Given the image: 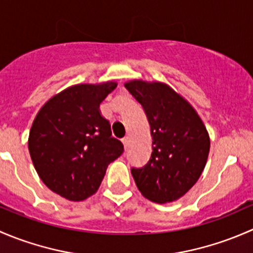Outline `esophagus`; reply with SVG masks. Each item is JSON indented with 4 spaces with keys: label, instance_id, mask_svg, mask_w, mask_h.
<instances>
[{
    "label": "esophagus",
    "instance_id": "34e87169",
    "mask_svg": "<svg viewBox=\"0 0 253 253\" xmlns=\"http://www.w3.org/2000/svg\"><path fill=\"white\" fill-rule=\"evenodd\" d=\"M128 142H129V138L127 136L122 138V143H124V145H125V148H126V149H127V147H128Z\"/></svg>",
    "mask_w": 253,
    "mask_h": 253
}]
</instances>
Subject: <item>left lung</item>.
Listing matches in <instances>:
<instances>
[{
  "mask_svg": "<svg viewBox=\"0 0 253 253\" xmlns=\"http://www.w3.org/2000/svg\"><path fill=\"white\" fill-rule=\"evenodd\" d=\"M127 90L142 105L152 136V154L131 174L141 193L157 203L182 197L200 178L209 153L208 132L192 106L164 83L132 81Z\"/></svg>",
  "mask_w": 253,
  "mask_h": 253,
  "instance_id": "obj_1",
  "label": "left lung"
}]
</instances>
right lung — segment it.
<instances>
[{"label": "right lung", "instance_id": "1", "mask_svg": "<svg viewBox=\"0 0 253 253\" xmlns=\"http://www.w3.org/2000/svg\"><path fill=\"white\" fill-rule=\"evenodd\" d=\"M115 82L65 89L38 112L29 133V153L42 182L70 201L98 191L106 168L124 153L121 141L99 111Z\"/></svg>", "mask_w": 253, "mask_h": 253}]
</instances>
